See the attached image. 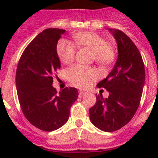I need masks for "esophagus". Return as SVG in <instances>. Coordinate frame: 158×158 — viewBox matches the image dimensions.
Returning a JSON list of instances; mask_svg holds the SVG:
<instances>
[{
  "label": "esophagus",
  "instance_id": "34e87169",
  "mask_svg": "<svg viewBox=\"0 0 158 158\" xmlns=\"http://www.w3.org/2000/svg\"><path fill=\"white\" fill-rule=\"evenodd\" d=\"M85 94H86V92H83V91H79V96L81 98V97L84 96Z\"/></svg>",
  "mask_w": 158,
  "mask_h": 158
}]
</instances>
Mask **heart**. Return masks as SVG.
<instances>
[{
	"label": "heart",
	"instance_id": "1",
	"mask_svg": "<svg viewBox=\"0 0 158 158\" xmlns=\"http://www.w3.org/2000/svg\"><path fill=\"white\" fill-rule=\"evenodd\" d=\"M75 39L79 46L85 47L93 51L94 58L99 64H109L114 60V51L107 41L99 35L92 32H81L76 34ZM56 52L60 61L64 64H69L74 60L76 47L71 41L62 40L57 44ZM67 76L75 86L85 89L90 86L97 77V74L92 68L77 64L67 70Z\"/></svg>",
	"mask_w": 158,
	"mask_h": 158
}]
</instances>
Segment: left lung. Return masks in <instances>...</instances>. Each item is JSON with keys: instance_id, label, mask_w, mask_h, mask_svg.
Wrapping results in <instances>:
<instances>
[{"instance_id": "obj_1", "label": "left lung", "mask_w": 158, "mask_h": 158, "mask_svg": "<svg viewBox=\"0 0 158 158\" xmlns=\"http://www.w3.org/2000/svg\"><path fill=\"white\" fill-rule=\"evenodd\" d=\"M117 43L118 58L111 73L97 84L109 92L108 98L96 96L89 109L90 121L103 131H114L128 124L135 115L145 82V70L139 50L119 30L109 28Z\"/></svg>"}]
</instances>
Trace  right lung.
I'll return each mask as SVG.
<instances>
[{
    "mask_svg": "<svg viewBox=\"0 0 158 158\" xmlns=\"http://www.w3.org/2000/svg\"><path fill=\"white\" fill-rule=\"evenodd\" d=\"M65 30L49 28L37 35L23 51L16 73V87L26 118L40 130L52 131L67 122L79 92L66 87L56 92L53 77L61 64L56 52Z\"/></svg>",
    "mask_w": 158,
    "mask_h": 158,
    "instance_id": "add662e5",
    "label": "right lung"
}]
</instances>
